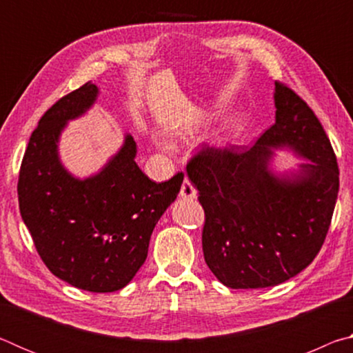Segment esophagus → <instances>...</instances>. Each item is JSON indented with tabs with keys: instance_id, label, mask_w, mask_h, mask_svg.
I'll return each instance as SVG.
<instances>
[{
	"instance_id": "esophagus-1",
	"label": "esophagus",
	"mask_w": 353,
	"mask_h": 353,
	"mask_svg": "<svg viewBox=\"0 0 353 353\" xmlns=\"http://www.w3.org/2000/svg\"><path fill=\"white\" fill-rule=\"evenodd\" d=\"M181 196L185 199H194L196 198V188L193 187V183H191V181L187 177H185L183 182H182Z\"/></svg>"
}]
</instances>
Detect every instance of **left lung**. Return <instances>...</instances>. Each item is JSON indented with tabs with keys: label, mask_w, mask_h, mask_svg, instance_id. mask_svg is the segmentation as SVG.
I'll return each instance as SVG.
<instances>
[{
	"label": "left lung",
	"mask_w": 353,
	"mask_h": 353,
	"mask_svg": "<svg viewBox=\"0 0 353 353\" xmlns=\"http://www.w3.org/2000/svg\"><path fill=\"white\" fill-rule=\"evenodd\" d=\"M276 123L254 146L201 148L187 163L204 208L202 250L229 288H266L294 277L325 241L339 190V170L318 117L276 81ZM291 145L310 160L294 181L267 170L270 147Z\"/></svg>",
	"instance_id": "obj_1"
}]
</instances>
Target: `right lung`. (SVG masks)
<instances>
[{
    "label": "right lung",
    "instance_id": "add662e5",
    "mask_svg": "<svg viewBox=\"0 0 353 353\" xmlns=\"http://www.w3.org/2000/svg\"><path fill=\"white\" fill-rule=\"evenodd\" d=\"M98 94L83 83L48 109L34 129L19 174V204L41 261L56 277L92 292L121 290L148 256L157 221L181 190L182 172L154 182L135 163V141L99 174L70 176L57 157L68 119L82 115Z\"/></svg>",
    "mask_w": 353,
    "mask_h": 353
}]
</instances>
